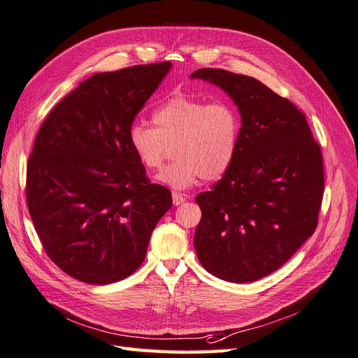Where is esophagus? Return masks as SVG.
Instances as JSON below:
<instances>
[{
	"mask_svg": "<svg viewBox=\"0 0 358 358\" xmlns=\"http://www.w3.org/2000/svg\"><path fill=\"white\" fill-rule=\"evenodd\" d=\"M184 201H186V196H184V194L177 193V192L172 193V202H174L176 206H177V205H181Z\"/></svg>",
	"mask_w": 358,
	"mask_h": 358,
	"instance_id": "34e87169",
	"label": "esophagus"
}]
</instances>
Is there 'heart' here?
I'll use <instances>...</instances> for the list:
<instances>
[{
  "label": "heart",
  "mask_w": 358,
  "mask_h": 358,
  "mask_svg": "<svg viewBox=\"0 0 358 358\" xmlns=\"http://www.w3.org/2000/svg\"><path fill=\"white\" fill-rule=\"evenodd\" d=\"M155 128L134 123L129 147L147 169H159L174 147L176 160L159 172L157 181L184 190L201 178H222L236 157L241 116L232 102H206L189 95H174L152 114Z\"/></svg>",
  "instance_id": "1"
}]
</instances>
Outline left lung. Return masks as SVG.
I'll use <instances>...</instances> for the list:
<instances>
[{
  "label": "left lung",
  "instance_id": "1",
  "mask_svg": "<svg viewBox=\"0 0 358 358\" xmlns=\"http://www.w3.org/2000/svg\"><path fill=\"white\" fill-rule=\"evenodd\" d=\"M190 78L220 86L241 114L232 166L213 190L196 196L202 211L196 255L220 280H260L315 232L324 193L321 148L305 114L259 80L218 68Z\"/></svg>",
  "mask_w": 358,
  "mask_h": 358
}]
</instances>
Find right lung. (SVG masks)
Instances as JSON below:
<instances>
[{"label":"right lung","mask_w":358,"mask_h":358,"mask_svg":"<svg viewBox=\"0 0 358 358\" xmlns=\"http://www.w3.org/2000/svg\"><path fill=\"white\" fill-rule=\"evenodd\" d=\"M171 62L98 73L43 122L27 165V203L45 255L87 284L128 278L172 206L129 147L135 116Z\"/></svg>","instance_id":"right-lung-1"}]
</instances>
